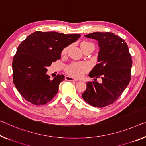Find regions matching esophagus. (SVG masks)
<instances>
[{"label":"esophagus","mask_w":146,"mask_h":146,"mask_svg":"<svg viewBox=\"0 0 146 146\" xmlns=\"http://www.w3.org/2000/svg\"><path fill=\"white\" fill-rule=\"evenodd\" d=\"M65 78H66V80H69V81H77V80L75 79V78H73V77H69V76H66Z\"/></svg>","instance_id":"obj_1"}]
</instances>
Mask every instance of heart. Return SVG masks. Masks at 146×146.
<instances>
[{"instance_id":"obj_1","label":"heart","mask_w":146,"mask_h":146,"mask_svg":"<svg viewBox=\"0 0 146 146\" xmlns=\"http://www.w3.org/2000/svg\"><path fill=\"white\" fill-rule=\"evenodd\" d=\"M89 43H90L84 41V42H82L81 43L80 46L86 45V44ZM68 47L65 48L63 50L62 53H63V54H66L67 51H68ZM88 69L89 67L86 64H73L68 67V68H67V73H68L69 75L72 76L73 77L79 78L81 77L86 72H87V71H88Z\"/></svg>"}]
</instances>
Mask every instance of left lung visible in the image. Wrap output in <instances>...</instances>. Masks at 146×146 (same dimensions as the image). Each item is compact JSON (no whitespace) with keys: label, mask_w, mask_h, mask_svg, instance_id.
<instances>
[{"label":"left lung","mask_w":146,"mask_h":146,"mask_svg":"<svg viewBox=\"0 0 146 146\" xmlns=\"http://www.w3.org/2000/svg\"><path fill=\"white\" fill-rule=\"evenodd\" d=\"M98 41V64L89 77L99 76L102 83L88 82L82 97L94 107H105L114 103L123 93L131 80L132 58L124 40L112 32H96L84 36Z\"/></svg>","instance_id":"1"}]
</instances>
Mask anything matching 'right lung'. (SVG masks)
I'll list each match as a JSON object with an SVG mask.
<instances>
[{
  "instance_id": "obj_1",
  "label": "right lung",
  "mask_w": 146,
  "mask_h": 146,
  "mask_svg": "<svg viewBox=\"0 0 146 146\" xmlns=\"http://www.w3.org/2000/svg\"><path fill=\"white\" fill-rule=\"evenodd\" d=\"M80 34L56 32H34L22 41L13 59V78L16 88L25 100L35 105L51 101L58 91L64 75L52 80L47 67L61 58L64 48L75 42Z\"/></svg>"
}]
</instances>
